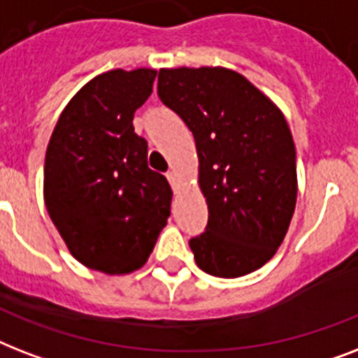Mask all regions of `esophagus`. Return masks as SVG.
<instances>
[{
    "instance_id": "34e87169",
    "label": "esophagus",
    "mask_w": 358,
    "mask_h": 358,
    "mask_svg": "<svg viewBox=\"0 0 358 358\" xmlns=\"http://www.w3.org/2000/svg\"><path fill=\"white\" fill-rule=\"evenodd\" d=\"M167 180L169 184H171V187L174 189V193H176V191H178V176H176V173H174V171H169Z\"/></svg>"
}]
</instances>
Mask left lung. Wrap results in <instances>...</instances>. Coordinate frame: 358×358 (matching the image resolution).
Segmentation results:
<instances>
[{
    "label": "left lung",
    "mask_w": 358,
    "mask_h": 358,
    "mask_svg": "<svg viewBox=\"0 0 358 358\" xmlns=\"http://www.w3.org/2000/svg\"><path fill=\"white\" fill-rule=\"evenodd\" d=\"M162 102L195 137L206 232L189 241L196 266L236 278L260 269L284 241L297 202L295 145L282 111L223 66L162 69Z\"/></svg>",
    "instance_id": "8db88e82"
}]
</instances>
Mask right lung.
I'll return each instance as SVG.
<instances>
[{"instance_id": "obj_1", "label": "right lung", "mask_w": 358, "mask_h": 358, "mask_svg": "<svg viewBox=\"0 0 358 358\" xmlns=\"http://www.w3.org/2000/svg\"><path fill=\"white\" fill-rule=\"evenodd\" d=\"M157 70H109L76 92L46 148L44 204L70 255L89 269L128 275L148 260L173 191L148 169L134 115Z\"/></svg>"}]
</instances>
